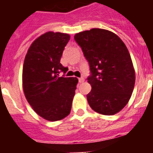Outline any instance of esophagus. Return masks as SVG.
I'll list each match as a JSON object with an SVG mask.
<instances>
[{
    "label": "esophagus",
    "mask_w": 153,
    "mask_h": 153,
    "mask_svg": "<svg viewBox=\"0 0 153 153\" xmlns=\"http://www.w3.org/2000/svg\"><path fill=\"white\" fill-rule=\"evenodd\" d=\"M79 83H83V82H84V78L83 77L79 78Z\"/></svg>",
    "instance_id": "obj_1"
}]
</instances>
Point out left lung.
<instances>
[{
    "mask_svg": "<svg viewBox=\"0 0 153 153\" xmlns=\"http://www.w3.org/2000/svg\"><path fill=\"white\" fill-rule=\"evenodd\" d=\"M90 64L87 78L92 90L86 98L90 107L102 115H114L128 103L134 89L135 70L129 51L111 31L93 28L76 33Z\"/></svg>",
    "mask_w": 153,
    "mask_h": 153,
    "instance_id": "obj_1",
    "label": "left lung"
}]
</instances>
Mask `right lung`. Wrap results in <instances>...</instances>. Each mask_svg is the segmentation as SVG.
<instances>
[{
	"label": "right lung",
	"mask_w": 153,
	"mask_h": 153,
	"mask_svg": "<svg viewBox=\"0 0 153 153\" xmlns=\"http://www.w3.org/2000/svg\"><path fill=\"white\" fill-rule=\"evenodd\" d=\"M68 33L49 31L31 44L23 66V90L33 109L48 121H58L70 113L77 78L59 76L68 69L60 63Z\"/></svg>",
	"instance_id": "add662e5"
}]
</instances>
